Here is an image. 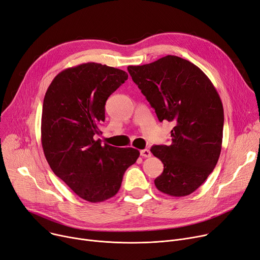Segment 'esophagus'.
<instances>
[{
    "instance_id": "34e87169",
    "label": "esophagus",
    "mask_w": 260,
    "mask_h": 260,
    "mask_svg": "<svg viewBox=\"0 0 260 260\" xmlns=\"http://www.w3.org/2000/svg\"><path fill=\"white\" fill-rule=\"evenodd\" d=\"M140 155L144 158H149L152 156V153H151V151H149V149L145 148V149H142V151H140Z\"/></svg>"
}]
</instances>
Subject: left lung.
Segmentation results:
<instances>
[{
    "instance_id": "8db88e82",
    "label": "left lung",
    "mask_w": 260,
    "mask_h": 260,
    "mask_svg": "<svg viewBox=\"0 0 260 260\" xmlns=\"http://www.w3.org/2000/svg\"><path fill=\"white\" fill-rule=\"evenodd\" d=\"M127 71L159 121L175 124L171 145L151 148L165 167L155 179L156 187L173 197L192 194L220 156L224 116L219 94L198 66L177 56L131 65Z\"/></svg>"
}]
</instances>
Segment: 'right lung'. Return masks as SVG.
Listing matches in <instances>:
<instances>
[{"instance_id": "add662e5", "label": "right lung", "mask_w": 260, "mask_h": 260, "mask_svg": "<svg viewBox=\"0 0 260 260\" xmlns=\"http://www.w3.org/2000/svg\"><path fill=\"white\" fill-rule=\"evenodd\" d=\"M128 75L99 63L59 73L48 86L42 109L41 141L52 172L80 198L102 202L114 197L123 175L140 153L94 140L105 120V102Z\"/></svg>"}]
</instances>
